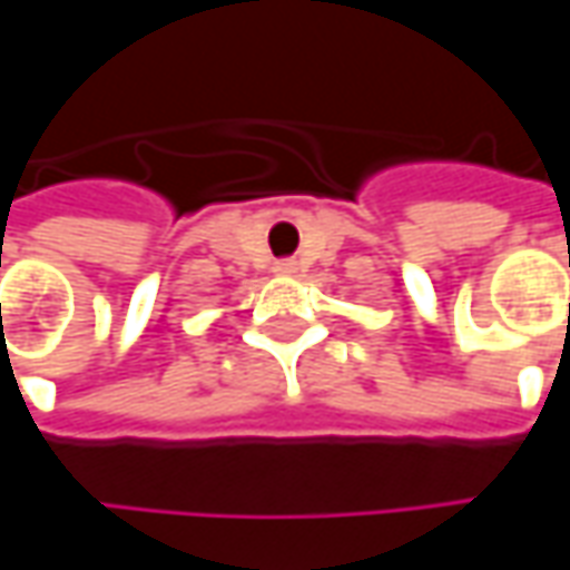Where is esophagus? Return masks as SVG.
<instances>
[{
	"instance_id": "obj_1",
	"label": "esophagus",
	"mask_w": 570,
	"mask_h": 570,
	"mask_svg": "<svg viewBox=\"0 0 570 570\" xmlns=\"http://www.w3.org/2000/svg\"><path fill=\"white\" fill-rule=\"evenodd\" d=\"M275 275H295L297 273V263L295 259H278L273 266Z\"/></svg>"
}]
</instances>
